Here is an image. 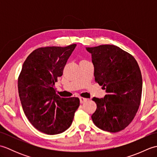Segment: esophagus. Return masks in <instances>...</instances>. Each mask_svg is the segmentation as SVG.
<instances>
[{
    "label": "esophagus",
    "instance_id": "34e87169",
    "mask_svg": "<svg viewBox=\"0 0 157 157\" xmlns=\"http://www.w3.org/2000/svg\"><path fill=\"white\" fill-rule=\"evenodd\" d=\"M87 98H83V97H79V101H80V103L81 104H82V103H84L85 102L87 101Z\"/></svg>",
    "mask_w": 157,
    "mask_h": 157
}]
</instances>
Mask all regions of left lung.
Masks as SVG:
<instances>
[{
  "label": "left lung",
  "mask_w": 157,
  "mask_h": 157,
  "mask_svg": "<svg viewBox=\"0 0 157 157\" xmlns=\"http://www.w3.org/2000/svg\"><path fill=\"white\" fill-rule=\"evenodd\" d=\"M92 55L95 81L106 90L104 98H92L97 105L92 119L98 128L109 132L125 129L140 104L142 78L137 61L115 45L86 47Z\"/></svg>",
  "instance_id": "8db88e82"
}]
</instances>
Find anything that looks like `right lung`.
Segmentation results:
<instances>
[{
  "mask_svg": "<svg viewBox=\"0 0 157 157\" xmlns=\"http://www.w3.org/2000/svg\"><path fill=\"white\" fill-rule=\"evenodd\" d=\"M75 46L39 48L23 64L18 78L23 110L32 125L44 134H58L67 129L79 106L78 98H61L55 90Z\"/></svg>",
  "mask_w": 157,
  "mask_h": 157,
  "instance_id": "obj_1",
  "label": "right lung"
}]
</instances>
